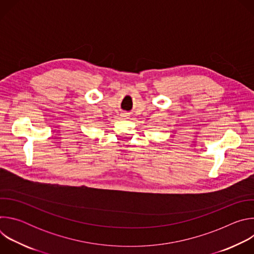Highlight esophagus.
<instances>
[{"instance_id": "1", "label": "esophagus", "mask_w": 254, "mask_h": 254, "mask_svg": "<svg viewBox=\"0 0 254 254\" xmlns=\"http://www.w3.org/2000/svg\"><path fill=\"white\" fill-rule=\"evenodd\" d=\"M123 117H125V118H127V114H124V115H123Z\"/></svg>"}]
</instances>
